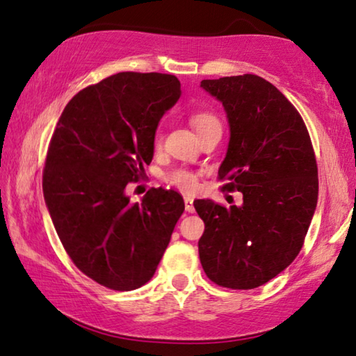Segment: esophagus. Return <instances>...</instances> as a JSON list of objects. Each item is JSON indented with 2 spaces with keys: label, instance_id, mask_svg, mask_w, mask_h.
Masks as SVG:
<instances>
[{
  "label": "esophagus",
  "instance_id": "esophagus-1",
  "mask_svg": "<svg viewBox=\"0 0 356 356\" xmlns=\"http://www.w3.org/2000/svg\"><path fill=\"white\" fill-rule=\"evenodd\" d=\"M184 201H185V211H187V212H193V211H195V207H193V198H190V196H185Z\"/></svg>",
  "mask_w": 356,
  "mask_h": 356
}]
</instances>
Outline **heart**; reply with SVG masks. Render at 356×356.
Segmentation results:
<instances>
[{
    "instance_id": "obj_1",
    "label": "heart",
    "mask_w": 356,
    "mask_h": 356,
    "mask_svg": "<svg viewBox=\"0 0 356 356\" xmlns=\"http://www.w3.org/2000/svg\"><path fill=\"white\" fill-rule=\"evenodd\" d=\"M190 123L191 127L195 128V131L198 133V136L202 133H206L207 129L220 127L218 118L213 115L212 112H207V111H198L195 112V114H191ZM155 145H160V136H156ZM166 179L169 184L176 185V187L182 188L185 191H190L196 187V177L191 172L185 171V169H176V171L169 172Z\"/></svg>"
}]
</instances>
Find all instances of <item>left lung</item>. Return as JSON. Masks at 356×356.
Instances as JSON below:
<instances>
[{
	"instance_id": "8db88e82",
	"label": "left lung",
	"mask_w": 356,
	"mask_h": 356,
	"mask_svg": "<svg viewBox=\"0 0 356 356\" xmlns=\"http://www.w3.org/2000/svg\"><path fill=\"white\" fill-rule=\"evenodd\" d=\"M206 92L227 112L229 143L218 177L242 204H193L204 222L198 242L207 277L252 290L289 268L300 253L318 200V172L300 112L255 74L207 79Z\"/></svg>"
}]
</instances>
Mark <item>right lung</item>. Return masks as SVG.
I'll return each instance as SVG.
<instances>
[{
  "instance_id": "1",
  "label": "right lung",
  "mask_w": 356,
  "mask_h": 356,
  "mask_svg": "<svg viewBox=\"0 0 356 356\" xmlns=\"http://www.w3.org/2000/svg\"><path fill=\"white\" fill-rule=\"evenodd\" d=\"M180 82L160 72H118L66 104L50 140L42 191L72 263L111 290L129 291L154 277L182 216L184 198L152 188L140 202L127 184L144 177L163 114Z\"/></svg>"
}]
</instances>
